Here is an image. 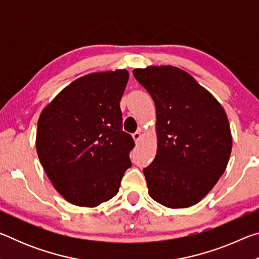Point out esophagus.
<instances>
[{
	"instance_id": "1",
	"label": "esophagus",
	"mask_w": 259,
	"mask_h": 259,
	"mask_svg": "<svg viewBox=\"0 0 259 259\" xmlns=\"http://www.w3.org/2000/svg\"><path fill=\"white\" fill-rule=\"evenodd\" d=\"M140 136H142V134H140L139 131H136V133H134V134H133V138L135 139V142H136V143L139 142V139H140Z\"/></svg>"
}]
</instances>
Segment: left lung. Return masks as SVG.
<instances>
[{
	"label": "left lung",
	"instance_id": "obj_1",
	"mask_svg": "<svg viewBox=\"0 0 259 259\" xmlns=\"http://www.w3.org/2000/svg\"><path fill=\"white\" fill-rule=\"evenodd\" d=\"M134 76L156 108L157 152L143 170L148 194L164 207H191L208 194L230 160L226 113L194 77L177 67L137 68Z\"/></svg>",
	"mask_w": 259,
	"mask_h": 259
}]
</instances>
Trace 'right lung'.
I'll return each instance as SVG.
<instances>
[{
    "instance_id": "add662e5",
    "label": "right lung",
    "mask_w": 259,
    "mask_h": 259,
    "mask_svg": "<svg viewBox=\"0 0 259 259\" xmlns=\"http://www.w3.org/2000/svg\"><path fill=\"white\" fill-rule=\"evenodd\" d=\"M125 69L72 82L43 109L36 151L54 186L68 202L96 207L119 192L131 166V136L122 130Z\"/></svg>"
}]
</instances>
